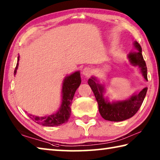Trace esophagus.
<instances>
[{"label":"esophagus","mask_w":160,"mask_h":160,"mask_svg":"<svg viewBox=\"0 0 160 160\" xmlns=\"http://www.w3.org/2000/svg\"><path fill=\"white\" fill-rule=\"evenodd\" d=\"M92 73V70L90 68H85L82 70V74L85 76H90Z\"/></svg>","instance_id":"esophagus-1"}]
</instances>
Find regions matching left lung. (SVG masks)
Wrapping results in <instances>:
<instances>
[{"label": "left lung", "mask_w": 160, "mask_h": 160, "mask_svg": "<svg viewBox=\"0 0 160 160\" xmlns=\"http://www.w3.org/2000/svg\"><path fill=\"white\" fill-rule=\"evenodd\" d=\"M134 47L137 48V52H131L128 57L131 63L133 66H138L140 71L146 80H148V70L145 61L143 59L142 48L137 42H134ZM95 78L92 77L88 80V84L92 90L99 105V112L102 117L110 121H122L133 116L144 100L148 88H145L138 94H134L128 99L110 103L104 99V87L97 82Z\"/></svg>", "instance_id": "8db88e82"}]
</instances>
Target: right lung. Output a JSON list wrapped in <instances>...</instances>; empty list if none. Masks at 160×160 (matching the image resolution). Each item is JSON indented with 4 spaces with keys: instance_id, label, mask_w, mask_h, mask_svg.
Instances as JSON below:
<instances>
[{
    "instance_id": "right-lung-1",
    "label": "right lung",
    "mask_w": 160,
    "mask_h": 160,
    "mask_svg": "<svg viewBox=\"0 0 160 160\" xmlns=\"http://www.w3.org/2000/svg\"><path fill=\"white\" fill-rule=\"evenodd\" d=\"M19 60H20V56H18L14 75L17 72ZM80 83L81 78L79 71L75 72L67 76L64 79L62 86V102L58 112L53 114L41 116V117L29 114V117L32 118L34 122L44 126H57L66 123L68 121L71 113L70 106H71L72 100L73 99L75 91L80 86Z\"/></svg>"
}]
</instances>
